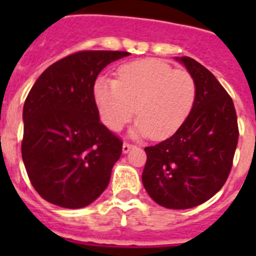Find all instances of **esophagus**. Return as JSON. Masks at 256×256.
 I'll use <instances>...</instances> for the list:
<instances>
[{
	"instance_id": "obj_1",
	"label": "esophagus",
	"mask_w": 256,
	"mask_h": 256,
	"mask_svg": "<svg viewBox=\"0 0 256 256\" xmlns=\"http://www.w3.org/2000/svg\"><path fill=\"white\" fill-rule=\"evenodd\" d=\"M132 148H134V144H128V142H124V146H122V152H124V154H126V152H130V150H132Z\"/></svg>"
}]
</instances>
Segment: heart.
<instances>
[{
	"mask_svg": "<svg viewBox=\"0 0 256 256\" xmlns=\"http://www.w3.org/2000/svg\"><path fill=\"white\" fill-rule=\"evenodd\" d=\"M116 74V80L98 78L92 88L100 120L110 130L120 132L136 114V136L164 140L187 120L196 96V84L187 70L144 58L122 65Z\"/></svg>",
	"mask_w": 256,
	"mask_h": 256,
	"instance_id": "b5f03b06",
	"label": "heart"
}]
</instances>
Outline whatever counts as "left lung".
<instances>
[{
	"label": "left lung",
	"mask_w": 256,
	"mask_h": 256,
	"mask_svg": "<svg viewBox=\"0 0 256 256\" xmlns=\"http://www.w3.org/2000/svg\"><path fill=\"white\" fill-rule=\"evenodd\" d=\"M176 60L195 80L194 106L174 136L144 148L142 182L158 204L183 210L208 200L226 183L239 128L234 102L214 74L190 57Z\"/></svg>",
	"instance_id": "left-lung-1"
}]
</instances>
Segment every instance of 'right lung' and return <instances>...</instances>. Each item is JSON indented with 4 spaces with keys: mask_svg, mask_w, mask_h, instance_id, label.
<instances>
[{
    "mask_svg": "<svg viewBox=\"0 0 256 256\" xmlns=\"http://www.w3.org/2000/svg\"><path fill=\"white\" fill-rule=\"evenodd\" d=\"M128 54H70L50 65L26 96L22 160L30 182L48 202L81 208L108 187L124 142L100 120L92 88L104 66Z\"/></svg>",
    "mask_w": 256,
    "mask_h": 256,
    "instance_id": "1",
    "label": "right lung"
}]
</instances>
